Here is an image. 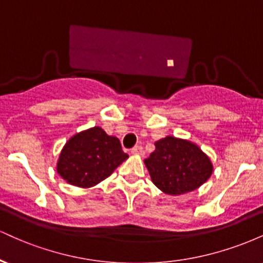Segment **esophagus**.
Returning <instances> with one entry per match:
<instances>
[{"label":"esophagus","instance_id":"esophagus-1","mask_svg":"<svg viewBox=\"0 0 263 263\" xmlns=\"http://www.w3.org/2000/svg\"><path fill=\"white\" fill-rule=\"evenodd\" d=\"M131 153L132 155H136V156H143L144 155V151H143V148H142L141 146H136V147H134V148L131 149Z\"/></svg>","mask_w":263,"mask_h":263}]
</instances>
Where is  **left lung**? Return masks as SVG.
Segmentation results:
<instances>
[{
  "mask_svg": "<svg viewBox=\"0 0 263 263\" xmlns=\"http://www.w3.org/2000/svg\"><path fill=\"white\" fill-rule=\"evenodd\" d=\"M155 146L156 149L144 159V164L153 184L165 194L193 192L213 174L210 158L193 142L167 136Z\"/></svg>",
  "mask_w": 263,
  "mask_h": 263,
  "instance_id": "8db88e82",
  "label": "left lung"
}]
</instances>
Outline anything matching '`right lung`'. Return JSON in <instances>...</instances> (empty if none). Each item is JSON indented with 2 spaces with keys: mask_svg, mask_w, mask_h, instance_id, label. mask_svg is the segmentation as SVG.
Segmentation results:
<instances>
[{
  "mask_svg": "<svg viewBox=\"0 0 263 263\" xmlns=\"http://www.w3.org/2000/svg\"><path fill=\"white\" fill-rule=\"evenodd\" d=\"M127 158L119 138L95 126L69 138L60 152L57 172L71 185L91 188Z\"/></svg>",
  "mask_w": 263,
  "mask_h": 263,
  "instance_id": "add662e5",
  "label": "right lung"
}]
</instances>
